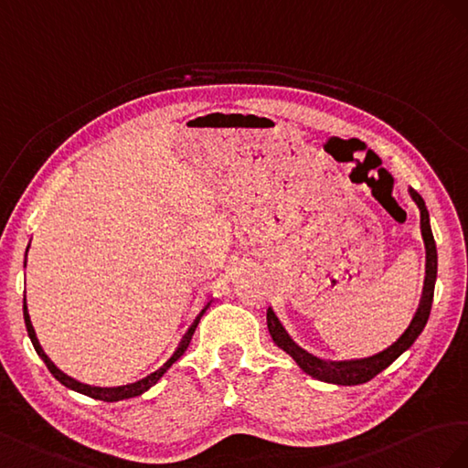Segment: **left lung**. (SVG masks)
I'll return each mask as SVG.
<instances>
[{"label": "left lung", "instance_id": "8db88e82", "mask_svg": "<svg viewBox=\"0 0 468 468\" xmlns=\"http://www.w3.org/2000/svg\"><path fill=\"white\" fill-rule=\"evenodd\" d=\"M410 194L413 197V202L418 204L421 211V235H423V243H425V282H423V293H421V302L420 308L413 315L410 327L404 331V335L399 337L388 349L368 356V358H358V360H341V363H335V360H325L319 358L308 351H303L302 346H298L290 339L286 329L282 324L278 322V317L274 312L269 308L266 312V324H269V331L272 341L280 346V349L286 351L293 360H296L298 367L305 372L322 382L329 384H341V386H356V384H365L368 380L375 378L377 375L384 368H388L394 360L408 351L420 337V333L423 331L427 319H430L431 312V303H433V292H435V278H437V247H435V239L431 233V225H430V211L425 207L423 197L410 188Z\"/></svg>", "mask_w": 468, "mask_h": 468}]
</instances>
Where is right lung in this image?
Returning <instances> with one entry per match:
<instances>
[{"label":"right lung","mask_w":468,"mask_h":468,"mask_svg":"<svg viewBox=\"0 0 468 468\" xmlns=\"http://www.w3.org/2000/svg\"><path fill=\"white\" fill-rule=\"evenodd\" d=\"M27 250H29V247H27ZM209 305V303H207ZM207 305L206 308L202 310V314H199L196 319H194V324L190 325V329L186 331V335L182 337V341H180V345H178V349H176V353L172 355L166 363L160 367L156 372H153V375H149L146 378H143V380H139V382H135V384H127V386H117V388H100V386H90V384H82V382H78V380H74V378H70L69 375H64L62 370H58L57 367H55V363H52V360L45 355V351H43V346L38 345V339H37V335H35V329H33V325H31V319H29V312H27V303H25V298H23V317H25V325H27V333H29V337H31V343H33V346H35V351H37V355L43 358V363L47 365V368L50 370V375L55 377L60 384H64L66 388H70V390H76V392H80V394H86V396H90V398H96V399H103V402H119V399H127V398H135V396H141L143 392H146L151 388V386H154L158 380H160V377L165 375V372L176 363V360L184 355V351L188 349V345H190V341H192V335H194V331H196V327H197V324H199V319H202V315L206 314V310H207Z\"/></svg>","instance_id":"right-lung-1"}]
</instances>
